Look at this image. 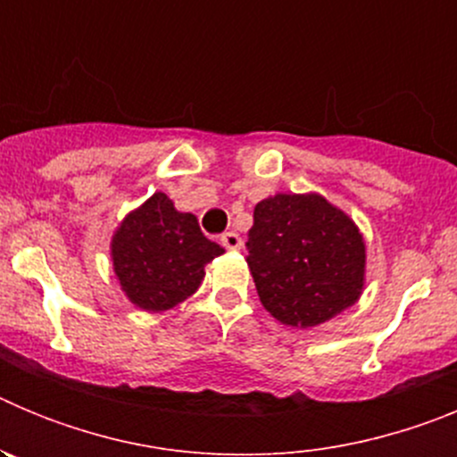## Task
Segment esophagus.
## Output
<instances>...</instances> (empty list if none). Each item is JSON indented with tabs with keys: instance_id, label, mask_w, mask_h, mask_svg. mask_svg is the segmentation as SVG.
Returning <instances> with one entry per match:
<instances>
[{
	"instance_id": "34e87169",
	"label": "esophagus",
	"mask_w": 457,
	"mask_h": 457,
	"mask_svg": "<svg viewBox=\"0 0 457 457\" xmlns=\"http://www.w3.org/2000/svg\"><path fill=\"white\" fill-rule=\"evenodd\" d=\"M221 245H224L226 249H231V252H237V249H242V237L237 236L236 231H226L224 236H221Z\"/></svg>"
}]
</instances>
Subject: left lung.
<instances>
[{
	"label": "left lung",
	"mask_w": 457,
	"mask_h": 457,
	"mask_svg": "<svg viewBox=\"0 0 457 457\" xmlns=\"http://www.w3.org/2000/svg\"><path fill=\"white\" fill-rule=\"evenodd\" d=\"M247 249L261 304L281 325L318 327L364 293V236L348 212L318 192L258 201Z\"/></svg>",
	"instance_id": "1"
}]
</instances>
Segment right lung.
Returning <instances> with one entry per match:
<instances>
[{
    "label": "right lung",
    "mask_w": 457,
    "mask_h": 457,
    "mask_svg": "<svg viewBox=\"0 0 457 457\" xmlns=\"http://www.w3.org/2000/svg\"><path fill=\"white\" fill-rule=\"evenodd\" d=\"M224 249L201 233L192 212L164 192L148 196L116 226L109 256L120 290L137 309L169 311L199 290L205 265Z\"/></svg>",
    "instance_id": "1"
}]
</instances>
